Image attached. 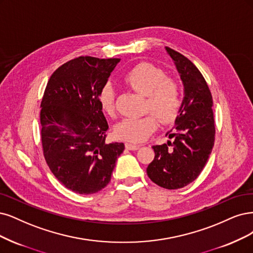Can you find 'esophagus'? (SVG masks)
<instances>
[{
    "mask_svg": "<svg viewBox=\"0 0 253 253\" xmlns=\"http://www.w3.org/2000/svg\"><path fill=\"white\" fill-rule=\"evenodd\" d=\"M126 147L127 150H129V151H137V150L139 149V147H140V145L130 143V142H126Z\"/></svg>",
    "mask_w": 253,
    "mask_h": 253,
    "instance_id": "obj_1",
    "label": "esophagus"
}]
</instances>
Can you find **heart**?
<instances>
[{"mask_svg": "<svg viewBox=\"0 0 253 253\" xmlns=\"http://www.w3.org/2000/svg\"><path fill=\"white\" fill-rule=\"evenodd\" d=\"M124 81L138 93L145 95L146 110L152 111L155 116L150 114L121 120L115 126V133L119 138L128 142H142L158 127V120L163 125H169L177 118L182 96L180 84L175 78L167 77L161 69L150 63H140L125 74ZM99 102L108 115H115L116 89L112 83L108 82L102 85Z\"/></svg>", "mask_w": 253, "mask_h": 253, "instance_id": "1", "label": "heart"}]
</instances>
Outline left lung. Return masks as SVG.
I'll use <instances>...</instances> for the list:
<instances>
[{
  "instance_id": "obj_1",
  "label": "left lung",
  "mask_w": 253,
  "mask_h": 253,
  "mask_svg": "<svg viewBox=\"0 0 253 253\" xmlns=\"http://www.w3.org/2000/svg\"><path fill=\"white\" fill-rule=\"evenodd\" d=\"M180 75L183 97L175 126L167 133L172 141L154 145L155 158L146 169L149 178L163 188L178 189L195 181L210 158L215 126L212 96L198 68L179 52L165 47Z\"/></svg>"
}]
</instances>
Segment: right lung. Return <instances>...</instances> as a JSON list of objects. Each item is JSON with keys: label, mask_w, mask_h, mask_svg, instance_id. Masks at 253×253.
Instances as JSON below:
<instances>
[{"label": "right lung", "mask_w": 253, "mask_h": 253, "mask_svg": "<svg viewBox=\"0 0 253 253\" xmlns=\"http://www.w3.org/2000/svg\"><path fill=\"white\" fill-rule=\"evenodd\" d=\"M120 58L80 56L51 75L41 103L43 157L65 187L80 195L106 187L120 154L121 142L106 141L109 125L99 92Z\"/></svg>", "instance_id": "right-lung-1"}]
</instances>
